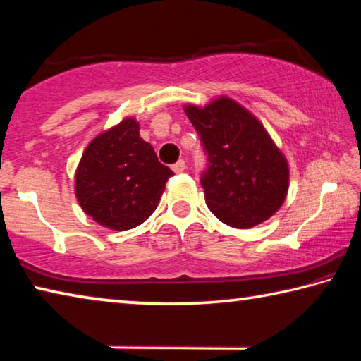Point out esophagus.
Returning a JSON list of instances; mask_svg holds the SVG:
<instances>
[{
	"label": "esophagus",
	"instance_id": "obj_1",
	"mask_svg": "<svg viewBox=\"0 0 361 361\" xmlns=\"http://www.w3.org/2000/svg\"><path fill=\"white\" fill-rule=\"evenodd\" d=\"M185 169H186V162L183 161V159H180L178 162H175L173 166H172V170L175 173H181V172H185Z\"/></svg>",
	"mask_w": 361,
	"mask_h": 361
}]
</instances>
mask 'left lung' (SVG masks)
Masks as SVG:
<instances>
[{
	"mask_svg": "<svg viewBox=\"0 0 361 361\" xmlns=\"http://www.w3.org/2000/svg\"><path fill=\"white\" fill-rule=\"evenodd\" d=\"M185 113L207 154L200 185L213 215L237 229L271 218L286 197L290 170L261 122L228 97Z\"/></svg>",
	"mask_w": 361,
	"mask_h": 361,
	"instance_id": "1",
	"label": "left lung"
}]
</instances>
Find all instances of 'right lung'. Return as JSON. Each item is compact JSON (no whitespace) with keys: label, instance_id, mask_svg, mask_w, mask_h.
Instances as JSON below:
<instances>
[{"label":"right lung","instance_id":"right-lung-1","mask_svg":"<svg viewBox=\"0 0 361 361\" xmlns=\"http://www.w3.org/2000/svg\"><path fill=\"white\" fill-rule=\"evenodd\" d=\"M127 118L85 148L75 178L81 209L105 228L127 231L146 221L173 175Z\"/></svg>","mask_w":361,"mask_h":361}]
</instances>
